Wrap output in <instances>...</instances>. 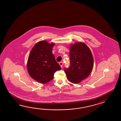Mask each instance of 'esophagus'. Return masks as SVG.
Returning <instances> with one entry per match:
<instances>
[{
	"label": "esophagus",
	"mask_w": 121,
	"mask_h": 121,
	"mask_svg": "<svg viewBox=\"0 0 121 121\" xmlns=\"http://www.w3.org/2000/svg\"><path fill=\"white\" fill-rule=\"evenodd\" d=\"M59 65H60V66H61V68H62V65H63V62H59Z\"/></svg>",
	"instance_id": "esophagus-1"
}]
</instances>
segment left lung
Here are the masks:
<instances>
[{
	"label": "left lung",
	"mask_w": 121,
	"mask_h": 121,
	"mask_svg": "<svg viewBox=\"0 0 121 121\" xmlns=\"http://www.w3.org/2000/svg\"><path fill=\"white\" fill-rule=\"evenodd\" d=\"M70 65L64 71L68 81L76 84L86 78L91 73L94 59L88 46L82 42L71 44L70 47Z\"/></svg>",
	"instance_id": "8db88e82"
}]
</instances>
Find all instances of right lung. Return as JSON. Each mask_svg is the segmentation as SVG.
I'll return each instance as SVG.
<instances>
[{
    "mask_svg": "<svg viewBox=\"0 0 121 121\" xmlns=\"http://www.w3.org/2000/svg\"><path fill=\"white\" fill-rule=\"evenodd\" d=\"M55 43L43 40L34 45L30 52L27 62V70L30 76L42 83L53 79L57 70L61 69L52 54Z\"/></svg>",
    "mask_w": 121,
    "mask_h": 121,
    "instance_id": "add662e5",
    "label": "right lung"
}]
</instances>
